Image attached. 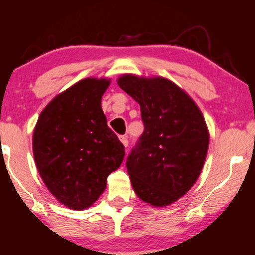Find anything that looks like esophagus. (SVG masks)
I'll return each instance as SVG.
<instances>
[{"mask_svg": "<svg viewBox=\"0 0 255 255\" xmlns=\"http://www.w3.org/2000/svg\"><path fill=\"white\" fill-rule=\"evenodd\" d=\"M120 140H121V142L124 144L125 147H127V146H128V137L125 136V135H121V136H120Z\"/></svg>", "mask_w": 255, "mask_h": 255, "instance_id": "1", "label": "esophagus"}]
</instances>
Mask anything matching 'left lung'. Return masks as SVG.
I'll list each match as a JSON object with an SVG mask.
<instances>
[{
  "mask_svg": "<svg viewBox=\"0 0 255 255\" xmlns=\"http://www.w3.org/2000/svg\"><path fill=\"white\" fill-rule=\"evenodd\" d=\"M119 86L140 105L144 133L126 166L136 195L152 206H168L198 180L209 148V130L198 105L162 77L124 74Z\"/></svg>",
  "mask_w": 255,
  "mask_h": 255,
  "instance_id": "8db88e82",
  "label": "left lung"
}]
</instances>
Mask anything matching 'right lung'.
Returning <instances> with one entry per match:
<instances>
[{"instance_id":"add662e5","label":"right lung","mask_w":255,"mask_h":255,"mask_svg":"<svg viewBox=\"0 0 255 255\" xmlns=\"http://www.w3.org/2000/svg\"><path fill=\"white\" fill-rule=\"evenodd\" d=\"M109 85L108 79L78 81L46 105L34 127L32 148L43 182L77 211L97 201L125 157V146L102 110Z\"/></svg>"}]
</instances>
